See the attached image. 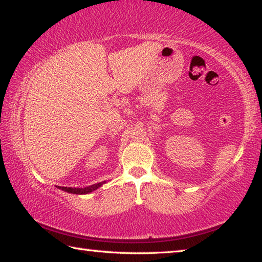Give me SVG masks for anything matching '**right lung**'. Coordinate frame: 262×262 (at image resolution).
<instances>
[{
    "mask_svg": "<svg viewBox=\"0 0 262 262\" xmlns=\"http://www.w3.org/2000/svg\"><path fill=\"white\" fill-rule=\"evenodd\" d=\"M105 181H101V183L98 184H95V185H91L89 186V187H84V188H73V187H60L59 188L64 190V192H68V193H73V194H88V193H91L92 190L97 189L98 187H100L101 185H103Z\"/></svg>",
    "mask_w": 262,
    "mask_h": 262,
    "instance_id": "right-lung-1",
    "label": "right lung"
}]
</instances>
